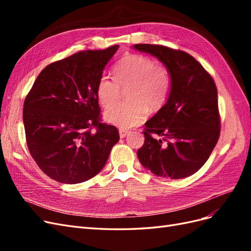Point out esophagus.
Masks as SVG:
<instances>
[{"label": "esophagus", "mask_w": 251, "mask_h": 251, "mask_svg": "<svg viewBox=\"0 0 251 251\" xmlns=\"http://www.w3.org/2000/svg\"><path fill=\"white\" fill-rule=\"evenodd\" d=\"M127 134H128V131H126V130H123V128H120V130H119L120 138H125Z\"/></svg>", "instance_id": "esophagus-1"}]
</instances>
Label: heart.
<instances>
[{
    "label": "heart",
    "mask_w": 251,
    "mask_h": 251,
    "mask_svg": "<svg viewBox=\"0 0 251 251\" xmlns=\"http://www.w3.org/2000/svg\"><path fill=\"white\" fill-rule=\"evenodd\" d=\"M115 80L101 76L96 93L103 108H109L120 96V88L126 91L128 101L114 104L103 114L108 124L130 128L146 118L149 109L156 111L168 100L172 77L169 70L149 56L128 54L121 58L113 69Z\"/></svg>",
    "instance_id": "obj_1"
}]
</instances>
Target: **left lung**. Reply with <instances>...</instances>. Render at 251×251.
Segmentation results:
<instances>
[{
	"label": "left lung",
	"instance_id": "1",
	"mask_svg": "<svg viewBox=\"0 0 251 251\" xmlns=\"http://www.w3.org/2000/svg\"><path fill=\"white\" fill-rule=\"evenodd\" d=\"M133 48L157 57L172 77L168 100L146 123L139 161L158 177L192 176L207 161L220 136L215 81L186 52L150 44Z\"/></svg>",
	"mask_w": 251,
	"mask_h": 251
}]
</instances>
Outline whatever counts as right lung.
<instances>
[{"instance_id":"add662e5","label":"right lung","mask_w":251,"mask_h":251,"mask_svg":"<svg viewBox=\"0 0 251 251\" xmlns=\"http://www.w3.org/2000/svg\"><path fill=\"white\" fill-rule=\"evenodd\" d=\"M118 48L81 51L48 65L25 98L23 120L30 154L60 183L96 176L119 140L115 126L100 123L96 93Z\"/></svg>"}]
</instances>
